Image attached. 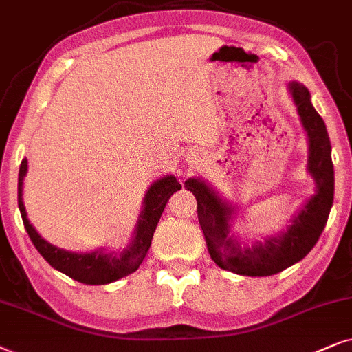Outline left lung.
I'll return each mask as SVG.
<instances>
[{"mask_svg":"<svg viewBox=\"0 0 352 352\" xmlns=\"http://www.w3.org/2000/svg\"><path fill=\"white\" fill-rule=\"evenodd\" d=\"M289 90L309 137V172L316 179L317 195L304 206L282 236L269 238L265 245L257 243L252 248H241L228 236V219L233 209L222 203L203 182H185L198 201V220L210 259L220 269L238 275L269 277L304 259L320 238L333 204L335 172L325 122L314 109L306 87L294 82Z\"/></svg>","mask_w":352,"mask_h":352,"instance_id":"1","label":"left lung"}]
</instances>
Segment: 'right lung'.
Returning a JSON list of instances; mask_svg holds the SVG:
<instances>
[{"label": "right lung", "mask_w": 352, "mask_h": 352, "mask_svg": "<svg viewBox=\"0 0 352 352\" xmlns=\"http://www.w3.org/2000/svg\"><path fill=\"white\" fill-rule=\"evenodd\" d=\"M27 172V159H23L19 170V186H17V199L19 209L23 220V227L29 233L32 243L38 250L46 262L56 270L69 275L70 278L85 285H106L116 282L125 275L132 274L142 265V262L146 257L151 240L156 230L159 219L164 212L167 201L170 196L182 188V185L177 182L175 177H164L157 180L151 188L148 190L146 198H144V209L140 215V222L137 227V235L127 251H124L120 257L102 254V252H91V254H75L59 250L48 241L41 238L34 227H32L29 219H27L25 208L22 203V180Z\"/></svg>", "instance_id": "add662e5"}]
</instances>
